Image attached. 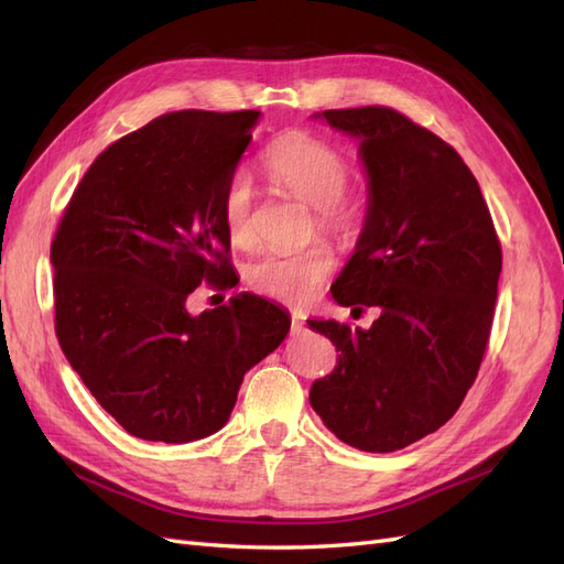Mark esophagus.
I'll return each mask as SVG.
<instances>
[{"label":"esophagus","mask_w":564,"mask_h":564,"mask_svg":"<svg viewBox=\"0 0 564 564\" xmlns=\"http://www.w3.org/2000/svg\"><path fill=\"white\" fill-rule=\"evenodd\" d=\"M303 315L301 313H293V317H291V327H293V334H301L303 332Z\"/></svg>","instance_id":"esophagus-1"}]
</instances>
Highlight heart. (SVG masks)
Returning a JSON list of instances; mask_svg holds the SVG:
<instances>
[{"label": "heart", "mask_w": 564, "mask_h": 564, "mask_svg": "<svg viewBox=\"0 0 564 564\" xmlns=\"http://www.w3.org/2000/svg\"><path fill=\"white\" fill-rule=\"evenodd\" d=\"M263 170L285 194L315 208L313 230L325 232L339 245H349L361 230L364 210L354 196L346 194L351 166L344 154L307 133H285L271 142L263 154ZM225 235L239 249L257 242L254 194L247 176L237 174L223 194ZM334 251L327 242H313L293 254H267L251 261L245 279L249 289L273 301L301 305L317 293L334 271Z\"/></svg>", "instance_id": "heart-1"}]
</instances>
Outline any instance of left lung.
<instances>
[{"mask_svg":"<svg viewBox=\"0 0 564 564\" xmlns=\"http://www.w3.org/2000/svg\"><path fill=\"white\" fill-rule=\"evenodd\" d=\"M361 145L368 215L332 297L370 329L310 319L337 346L310 404L329 431L368 453L434 434L458 412L492 332L501 245L480 184L446 140L390 106L322 111Z\"/></svg>","mask_w":564,"mask_h":564,"instance_id":"8db88e82","label":"left lung"}]
</instances>
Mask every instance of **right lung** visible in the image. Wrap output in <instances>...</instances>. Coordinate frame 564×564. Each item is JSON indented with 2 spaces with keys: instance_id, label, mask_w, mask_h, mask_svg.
I'll use <instances>...</instances> for the list:
<instances>
[{
  "instance_id": "add662e5",
  "label": "right lung",
  "mask_w": 564,
  "mask_h": 564,
  "mask_svg": "<svg viewBox=\"0 0 564 564\" xmlns=\"http://www.w3.org/2000/svg\"><path fill=\"white\" fill-rule=\"evenodd\" d=\"M259 111H174L111 142L82 176L51 245L55 334L130 436L186 443L230 419L251 366L291 329L257 295L188 315L200 283H237L223 194Z\"/></svg>"
}]
</instances>
